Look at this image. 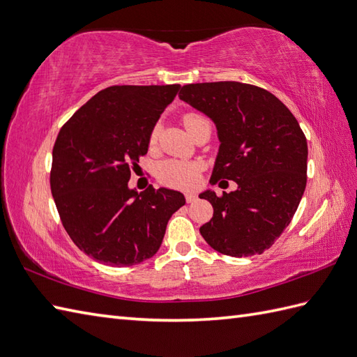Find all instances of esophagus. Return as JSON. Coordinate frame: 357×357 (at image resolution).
<instances>
[{
  "instance_id": "1",
  "label": "esophagus",
  "mask_w": 357,
  "mask_h": 357,
  "mask_svg": "<svg viewBox=\"0 0 357 357\" xmlns=\"http://www.w3.org/2000/svg\"><path fill=\"white\" fill-rule=\"evenodd\" d=\"M185 201L188 204H193L197 201V195L195 192H190V193H185Z\"/></svg>"
}]
</instances>
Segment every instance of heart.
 Listing matches in <instances>:
<instances>
[{
	"mask_svg": "<svg viewBox=\"0 0 357 357\" xmlns=\"http://www.w3.org/2000/svg\"><path fill=\"white\" fill-rule=\"evenodd\" d=\"M206 120L202 114L199 112H187L182 117V123H184L185 129L188 134L192 135L193 132L201 126L202 123H206ZM156 139H158V126H155L151 132V144H155ZM156 178L164 185L169 187H179V188H187L192 187L196 178H197V165L188 161H181V160H167L162 161L158 167H156Z\"/></svg>",
	"mask_w": 357,
	"mask_h": 357,
	"instance_id": "heart-1",
	"label": "heart"
}]
</instances>
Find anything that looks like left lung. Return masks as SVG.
<instances>
[{"instance_id": "8db88e82", "label": "left lung", "mask_w": 357, "mask_h": 357, "mask_svg": "<svg viewBox=\"0 0 357 357\" xmlns=\"http://www.w3.org/2000/svg\"><path fill=\"white\" fill-rule=\"evenodd\" d=\"M181 100L214 121L220 141L213 184L236 192L199 197L213 205L201 234L213 250L251 257L269 250L291 223L307 182V139L294 114L269 91L240 82L184 85Z\"/></svg>"}]
</instances>
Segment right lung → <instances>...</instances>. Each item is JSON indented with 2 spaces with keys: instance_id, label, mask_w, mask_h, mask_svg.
Returning <instances> with one entry per match:
<instances>
[{
  "instance_id": "obj_1",
  "label": "right lung",
  "mask_w": 357,
  "mask_h": 357,
  "mask_svg": "<svg viewBox=\"0 0 357 357\" xmlns=\"http://www.w3.org/2000/svg\"><path fill=\"white\" fill-rule=\"evenodd\" d=\"M181 85H115L74 112L53 147L50 187L66 233L107 266H132L158 252L172 214L185 204L175 190L128 187L151 132Z\"/></svg>"
}]
</instances>
